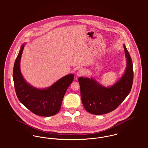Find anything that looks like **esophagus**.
<instances>
[{"instance_id": "1", "label": "esophagus", "mask_w": 148, "mask_h": 148, "mask_svg": "<svg viewBox=\"0 0 148 148\" xmlns=\"http://www.w3.org/2000/svg\"><path fill=\"white\" fill-rule=\"evenodd\" d=\"M84 71L81 69L77 71V77H81V76H83L84 74Z\"/></svg>"}]
</instances>
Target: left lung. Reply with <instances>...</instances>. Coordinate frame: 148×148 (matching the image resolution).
Returning <instances> with one entry per match:
<instances>
[{
    "mask_svg": "<svg viewBox=\"0 0 148 148\" xmlns=\"http://www.w3.org/2000/svg\"><path fill=\"white\" fill-rule=\"evenodd\" d=\"M123 47L126 68L114 84L105 86L94 77H79L82 101L88 112L95 115L111 112L119 106L130 92L133 81V63L125 44Z\"/></svg>",
    "mask_w": 148,
    "mask_h": 148,
    "instance_id": "left-lung-1",
    "label": "left lung"
}]
</instances>
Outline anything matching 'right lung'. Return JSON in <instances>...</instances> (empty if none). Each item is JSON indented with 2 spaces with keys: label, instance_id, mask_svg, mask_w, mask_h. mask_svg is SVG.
Masks as SVG:
<instances>
[{
  "label": "right lung",
  "instance_id": "add662e5",
  "mask_svg": "<svg viewBox=\"0 0 148 148\" xmlns=\"http://www.w3.org/2000/svg\"><path fill=\"white\" fill-rule=\"evenodd\" d=\"M25 44H22L14 63L13 77L17 97L22 104L36 115L42 116L54 115L59 112L64 96L74 75L68 74L45 88H37L29 84L23 77L20 66Z\"/></svg>",
  "mask_w": 148,
  "mask_h": 148
}]
</instances>
